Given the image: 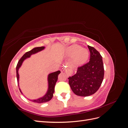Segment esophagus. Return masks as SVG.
I'll use <instances>...</instances> for the list:
<instances>
[{
	"mask_svg": "<svg viewBox=\"0 0 128 128\" xmlns=\"http://www.w3.org/2000/svg\"><path fill=\"white\" fill-rule=\"evenodd\" d=\"M67 72V73H68V75H72V71H69V72Z\"/></svg>",
	"mask_w": 128,
	"mask_h": 128,
	"instance_id": "1",
	"label": "esophagus"
}]
</instances>
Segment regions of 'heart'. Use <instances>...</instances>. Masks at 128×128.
Here are the masks:
<instances>
[{"mask_svg": "<svg viewBox=\"0 0 128 128\" xmlns=\"http://www.w3.org/2000/svg\"><path fill=\"white\" fill-rule=\"evenodd\" d=\"M69 53L71 55H74V61L76 64H82L88 57L89 53L88 50L84 48H80L79 45H72L69 48Z\"/></svg>", "mask_w": 128, "mask_h": 128, "instance_id": "1", "label": "heart"}]
</instances>
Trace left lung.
<instances>
[{
    "label": "left lung",
    "instance_id": "8db88e82",
    "mask_svg": "<svg viewBox=\"0 0 128 128\" xmlns=\"http://www.w3.org/2000/svg\"><path fill=\"white\" fill-rule=\"evenodd\" d=\"M88 46L90 52V61L77 68L76 74L68 78L69 84L72 92L81 96H91L97 91L104 76L102 56L94 48Z\"/></svg>",
    "mask_w": 128,
    "mask_h": 128
}]
</instances>
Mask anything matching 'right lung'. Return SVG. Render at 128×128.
<instances>
[{
	"label": "right lung",
	"mask_w": 128,
	"mask_h": 128,
	"mask_svg": "<svg viewBox=\"0 0 128 128\" xmlns=\"http://www.w3.org/2000/svg\"><path fill=\"white\" fill-rule=\"evenodd\" d=\"M45 48V46L34 48H32V50H30V51L26 52L22 56L20 60H19L18 62L17 66H16V77H17V80H18V86L19 87V89H20V91L23 95H24V94H23L22 92L21 91V88H20V86H19V78H20V76H19V74H18L19 69L20 68L21 66L22 65L23 62H24L25 60L28 59V58H30V56L34 54H36L38 52L42 51V50H44ZM60 72H61L60 70H58L56 72L50 73L48 75V90H47V91H46V94L43 96H41V97L38 98V99H32V100L30 99H28L32 102L39 103V104L46 102H49L50 100H51L53 96L54 92V88H55L56 82L58 80V75H59V74Z\"/></svg>",
	"instance_id": "right-lung-1"
}]
</instances>
